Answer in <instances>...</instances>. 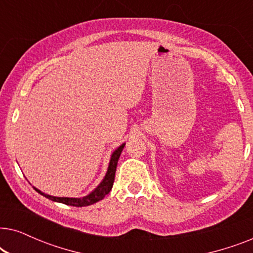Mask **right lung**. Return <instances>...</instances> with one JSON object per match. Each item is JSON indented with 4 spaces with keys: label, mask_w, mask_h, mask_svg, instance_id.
Returning a JSON list of instances; mask_svg holds the SVG:
<instances>
[{
    "label": "right lung",
    "mask_w": 253,
    "mask_h": 253,
    "mask_svg": "<svg viewBox=\"0 0 253 253\" xmlns=\"http://www.w3.org/2000/svg\"><path fill=\"white\" fill-rule=\"evenodd\" d=\"M124 146H126V144H122L119 148H116V150L113 152L112 158H110L109 166H108V170H107V174L105 176V178H103L102 182L100 183V184L96 186V188L86 197H83V198L54 197V196H49V195H46V193L41 192L40 190H38L37 188H34V190H36L37 192H39L40 195L46 197V198L53 200V202L62 203V204H65V205L76 206V207H83V206L92 205V204H94L96 202H99V200L105 198V196L108 195V193L110 192V190H112L113 184H114V179H115L117 161H119L120 155H121V153H122Z\"/></svg>",
    "instance_id": "1"
}]
</instances>
